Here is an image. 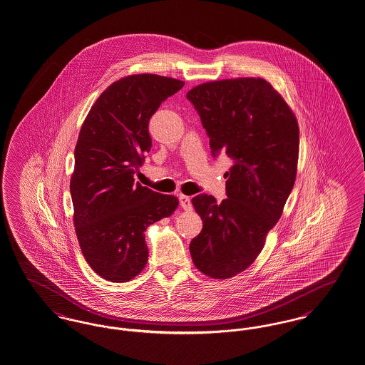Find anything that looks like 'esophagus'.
I'll use <instances>...</instances> for the list:
<instances>
[{
    "instance_id": "esophagus-1",
    "label": "esophagus",
    "mask_w": 365,
    "mask_h": 365,
    "mask_svg": "<svg viewBox=\"0 0 365 365\" xmlns=\"http://www.w3.org/2000/svg\"><path fill=\"white\" fill-rule=\"evenodd\" d=\"M179 202H180V206L185 209V210H192V205H191V200H190V197H186V195H183V194H180L179 195Z\"/></svg>"
}]
</instances>
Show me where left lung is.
Wrapping results in <instances>:
<instances>
[{
    "mask_svg": "<svg viewBox=\"0 0 365 365\" xmlns=\"http://www.w3.org/2000/svg\"><path fill=\"white\" fill-rule=\"evenodd\" d=\"M186 98L209 137L213 158L228 156L227 198H192L204 228L190 243L192 262L207 277L246 270L262 251L291 194L299 158V126L289 106L263 78L205 83Z\"/></svg>",
    "mask_w": 365,
    "mask_h": 365,
    "instance_id": "obj_1",
    "label": "left lung"
}]
</instances>
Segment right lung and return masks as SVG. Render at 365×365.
Wrapping results in <instances>:
<instances>
[{
  "label": "right lung",
  "instance_id": "1",
  "mask_svg": "<svg viewBox=\"0 0 365 365\" xmlns=\"http://www.w3.org/2000/svg\"><path fill=\"white\" fill-rule=\"evenodd\" d=\"M183 86L158 74L128 76L103 92L81 126L71 179L74 228L104 279L125 282L141 273L146 228L178 207L176 197L134 183V174L152 146L149 119Z\"/></svg>",
  "mask_w": 365,
  "mask_h": 365
}]
</instances>
